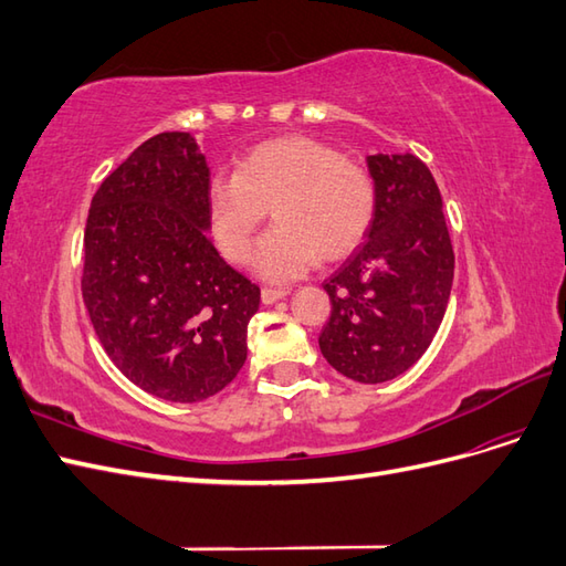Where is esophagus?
I'll use <instances>...</instances> for the list:
<instances>
[{
    "label": "esophagus",
    "mask_w": 566,
    "mask_h": 566,
    "mask_svg": "<svg viewBox=\"0 0 566 566\" xmlns=\"http://www.w3.org/2000/svg\"><path fill=\"white\" fill-rule=\"evenodd\" d=\"M285 295H287L285 287H262V302H264V304L279 302V300H283Z\"/></svg>",
    "instance_id": "1"
}]
</instances>
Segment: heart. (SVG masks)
<instances>
[{
  "instance_id": "1",
  "label": "heart",
  "mask_w": 566,
  "mask_h": 566,
  "mask_svg": "<svg viewBox=\"0 0 566 566\" xmlns=\"http://www.w3.org/2000/svg\"><path fill=\"white\" fill-rule=\"evenodd\" d=\"M208 219L219 252L243 264L269 217L276 229L252 254L266 281H290L316 260L339 262L368 235L378 188L364 165L310 136H279L254 146L231 175L208 184Z\"/></svg>"
}]
</instances>
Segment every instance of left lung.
Listing matches in <instances>:
<instances>
[{
    "instance_id": "8db88e82",
    "label": "left lung",
    "mask_w": 566,
    "mask_h": 566,
    "mask_svg": "<svg viewBox=\"0 0 566 566\" xmlns=\"http://www.w3.org/2000/svg\"><path fill=\"white\" fill-rule=\"evenodd\" d=\"M378 212L347 262L323 283L333 312L318 347L337 373L378 385L408 370L432 345L453 283V245L441 193L410 153L368 156Z\"/></svg>"
}]
</instances>
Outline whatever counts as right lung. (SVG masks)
I'll list each match as a JSON object with an SVG mask.
<instances>
[{"instance_id":"obj_1","label":"right lung","mask_w":566,"mask_h":566,"mask_svg":"<svg viewBox=\"0 0 566 566\" xmlns=\"http://www.w3.org/2000/svg\"><path fill=\"white\" fill-rule=\"evenodd\" d=\"M210 169L188 132L144 142L104 179L84 229L82 297L98 342L129 382L193 403L248 358L260 287L208 238Z\"/></svg>"}]
</instances>
